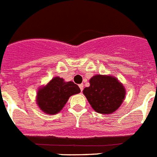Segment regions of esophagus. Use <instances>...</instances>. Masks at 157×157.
I'll list each match as a JSON object with an SVG mask.
<instances>
[{
    "instance_id": "34e87169",
    "label": "esophagus",
    "mask_w": 157,
    "mask_h": 157,
    "mask_svg": "<svg viewBox=\"0 0 157 157\" xmlns=\"http://www.w3.org/2000/svg\"><path fill=\"white\" fill-rule=\"evenodd\" d=\"M78 86H79L80 90H81V91H82V90H83V84H80Z\"/></svg>"
}]
</instances>
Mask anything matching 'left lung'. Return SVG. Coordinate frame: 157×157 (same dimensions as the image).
Here are the masks:
<instances>
[{
    "label": "left lung",
    "instance_id": "left-lung-1",
    "mask_svg": "<svg viewBox=\"0 0 157 157\" xmlns=\"http://www.w3.org/2000/svg\"><path fill=\"white\" fill-rule=\"evenodd\" d=\"M90 105L97 113L109 114L117 110L125 97V89L117 78L97 75L83 90Z\"/></svg>",
    "mask_w": 157,
    "mask_h": 157
}]
</instances>
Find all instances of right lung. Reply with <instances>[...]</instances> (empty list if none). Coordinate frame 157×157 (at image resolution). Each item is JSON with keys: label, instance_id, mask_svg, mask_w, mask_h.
Returning a JSON list of instances; mask_svg holds the SVG:
<instances>
[{"label": "right lung", "instance_id": "add662e5", "mask_svg": "<svg viewBox=\"0 0 157 157\" xmlns=\"http://www.w3.org/2000/svg\"><path fill=\"white\" fill-rule=\"evenodd\" d=\"M81 92L78 86L73 82L55 77L46 86L37 91L36 102L40 109L48 114H56L62 110L71 95Z\"/></svg>", "mask_w": 157, "mask_h": 157}]
</instances>
